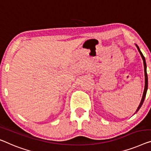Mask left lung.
Segmentation results:
<instances>
[{
	"instance_id": "8db88e82",
	"label": "left lung",
	"mask_w": 151,
	"mask_h": 151,
	"mask_svg": "<svg viewBox=\"0 0 151 151\" xmlns=\"http://www.w3.org/2000/svg\"><path fill=\"white\" fill-rule=\"evenodd\" d=\"M136 46L137 47V49H138V50L139 51V53H140V55L142 58L143 60V62H144V67H145V89H144V92H143V95H142V100H141V102L140 103V105L138 106V109H137L136 112H135L134 114H136L137 112L139 111V109H140V107L142 106V105L144 101H145V99L146 97V94H147V89H148V76H147V64H146V60H145V58L144 57L142 53L141 52L140 50V48H139V47L136 45Z\"/></svg>"
}]
</instances>
